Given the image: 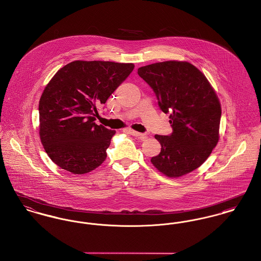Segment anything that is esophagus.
Listing matches in <instances>:
<instances>
[{
    "label": "esophagus",
    "mask_w": 261,
    "mask_h": 261,
    "mask_svg": "<svg viewBox=\"0 0 261 261\" xmlns=\"http://www.w3.org/2000/svg\"><path fill=\"white\" fill-rule=\"evenodd\" d=\"M128 133L130 134V135H132V136H134V137H138V138L141 139V140H145V139H147V136L145 135V134H142V133H139L137 131H135V130H132V129H129L128 130Z\"/></svg>",
    "instance_id": "esophagus-1"
}]
</instances>
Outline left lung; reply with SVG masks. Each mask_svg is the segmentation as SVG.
I'll return each mask as SVG.
<instances>
[{"label":"left lung","instance_id":"left-lung-1","mask_svg":"<svg viewBox=\"0 0 261 261\" xmlns=\"http://www.w3.org/2000/svg\"><path fill=\"white\" fill-rule=\"evenodd\" d=\"M155 93L159 107L169 113L172 133L155 135L162 150L151 162L169 177L199 168L219 141L221 105L213 88L188 62L166 61L138 69Z\"/></svg>","mask_w":261,"mask_h":261}]
</instances>
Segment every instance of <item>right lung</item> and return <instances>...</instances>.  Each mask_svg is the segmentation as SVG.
Returning <instances> with one entry per match:
<instances>
[{
	"label": "right lung",
	"instance_id": "add662e5",
	"mask_svg": "<svg viewBox=\"0 0 261 261\" xmlns=\"http://www.w3.org/2000/svg\"><path fill=\"white\" fill-rule=\"evenodd\" d=\"M133 69L132 63L74 61L51 79L39 100V135L58 167L84 174L106 161L115 131L95 124L97 108Z\"/></svg>",
	"mask_w": 261,
	"mask_h": 261
}]
</instances>
